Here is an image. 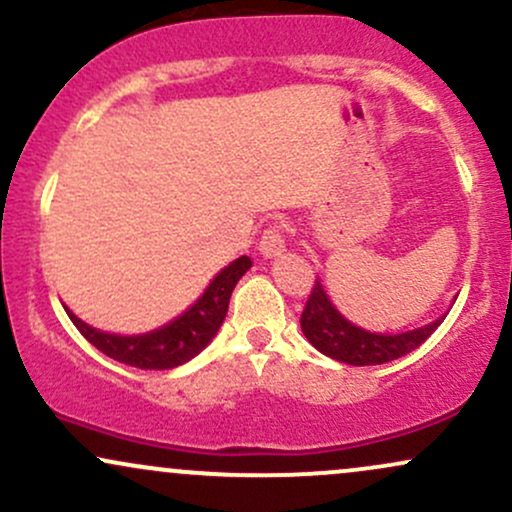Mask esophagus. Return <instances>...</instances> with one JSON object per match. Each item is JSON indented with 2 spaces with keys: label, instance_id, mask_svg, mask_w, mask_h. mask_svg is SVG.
<instances>
[{
  "label": "esophagus",
  "instance_id": "obj_1",
  "mask_svg": "<svg viewBox=\"0 0 512 512\" xmlns=\"http://www.w3.org/2000/svg\"><path fill=\"white\" fill-rule=\"evenodd\" d=\"M281 250H284V223L274 221L262 231L260 252L264 257H274V255H279Z\"/></svg>",
  "mask_w": 512,
  "mask_h": 512
}]
</instances>
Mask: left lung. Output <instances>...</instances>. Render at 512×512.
<instances>
[{"mask_svg":"<svg viewBox=\"0 0 512 512\" xmlns=\"http://www.w3.org/2000/svg\"><path fill=\"white\" fill-rule=\"evenodd\" d=\"M440 322H443V317L431 325L419 327V330L402 334L366 332L344 320L330 303L320 281H315L313 291L305 301L301 330L317 351L334 358V361L349 363V366H378V363L395 361V358L419 349L438 330Z\"/></svg>","mask_w":512,"mask_h":512,"instance_id":"obj_1","label":"left lung"}]
</instances>
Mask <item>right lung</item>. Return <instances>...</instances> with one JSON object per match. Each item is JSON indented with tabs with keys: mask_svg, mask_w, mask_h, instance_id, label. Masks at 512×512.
<instances>
[{
	"mask_svg": "<svg viewBox=\"0 0 512 512\" xmlns=\"http://www.w3.org/2000/svg\"><path fill=\"white\" fill-rule=\"evenodd\" d=\"M250 267V257H238L236 262L221 269V274L211 281L209 289L202 293V298L187 313H182L178 320L161 327V330L139 334V337H117V334L98 332L69 313V310L67 315L88 342L96 346L98 351H103L105 356L115 358V361L144 370L175 368L190 361L192 356H197L214 339L223 317L228 313L231 293L236 289L240 276L248 272Z\"/></svg>",
	"mask_w": 512,
	"mask_h": 512,
	"instance_id": "1",
	"label": "right lung"
}]
</instances>
